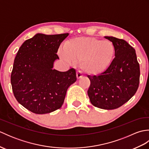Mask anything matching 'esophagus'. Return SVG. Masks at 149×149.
Returning <instances> with one entry per match:
<instances>
[{"instance_id": "esophagus-1", "label": "esophagus", "mask_w": 149, "mask_h": 149, "mask_svg": "<svg viewBox=\"0 0 149 149\" xmlns=\"http://www.w3.org/2000/svg\"><path fill=\"white\" fill-rule=\"evenodd\" d=\"M76 75H77V79H81L83 77V75L82 74V72L81 71H77L76 73Z\"/></svg>"}]
</instances>
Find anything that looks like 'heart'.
Listing matches in <instances>:
<instances>
[{
  "mask_svg": "<svg viewBox=\"0 0 149 149\" xmlns=\"http://www.w3.org/2000/svg\"><path fill=\"white\" fill-rule=\"evenodd\" d=\"M64 50L59 51L63 60L69 63L80 61V68L92 75L105 71L111 63L115 52L111 42L90 37L73 38L66 43Z\"/></svg>",
  "mask_w": 149,
  "mask_h": 149,
  "instance_id": "b5f03b06",
  "label": "heart"
}]
</instances>
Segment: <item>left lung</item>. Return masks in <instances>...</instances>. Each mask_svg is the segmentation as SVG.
I'll list each match as a JSON object with an SVG mask.
<instances>
[{
    "label": "left lung",
    "instance_id": "8db88e82",
    "mask_svg": "<svg viewBox=\"0 0 149 149\" xmlns=\"http://www.w3.org/2000/svg\"><path fill=\"white\" fill-rule=\"evenodd\" d=\"M115 47V58L106 71L98 76H90L88 95L94 106L114 109L134 96L140 83V65L136 51L126 41L104 36Z\"/></svg>",
    "mask_w": 149,
    "mask_h": 149
}]
</instances>
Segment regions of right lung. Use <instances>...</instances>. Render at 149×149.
<instances>
[{"label":"right lung","instance_id":"add662e5","mask_svg":"<svg viewBox=\"0 0 149 149\" xmlns=\"http://www.w3.org/2000/svg\"><path fill=\"white\" fill-rule=\"evenodd\" d=\"M68 34L38 33L18 50L11 75L12 90L18 102L31 112L46 114L59 109L68 87L77 80L74 68L53 69L60 44Z\"/></svg>","mask_w":149,"mask_h":149}]
</instances>
